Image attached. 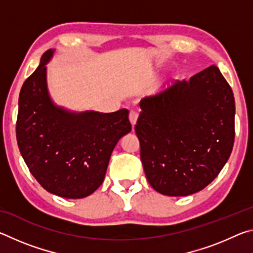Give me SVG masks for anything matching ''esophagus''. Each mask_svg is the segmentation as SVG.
<instances>
[{
    "label": "esophagus",
    "instance_id": "obj_1",
    "mask_svg": "<svg viewBox=\"0 0 253 253\" xmlns=\"http://www.w3.org/2000/svg\"><path fill=\"white\" fill-rule=\"evenodd\" d=\"M137 118H138V113H137V111H135V110H130L129 111V121H130V124H131L132 127L136 125Z\"/></svg>",
    "mask_w": 253,
    "mask_h": 253
}]
</instances>
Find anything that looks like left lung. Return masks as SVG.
<instances>
[{
  "mask_svg": "<svg viewBox=\"0 0 253 253\" xmlns=\"http://www.w3.org/2000/svg\"><path fill=\"white\" fill-rule=\"evenodd\" d=\"M135 125L147 181L158 193L186 196L208 186L231 155L235 104L216 66L140 101Z\"/></svg>",
  "mask_w": 253,
  "mask_h": 253,
  "instance_id": "left-lung-1",
  "label": "left lung"
}]
</instances>
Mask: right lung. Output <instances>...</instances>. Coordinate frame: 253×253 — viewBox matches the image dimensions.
Wrapping results in <instances>:
<instances>
[{
	"instance_id": "right-lung-1",
	"label": "right lung",
	"mask_w": 253,
	"mask_h": 253,
	"mask_svg": "<svg viewBox=\"0 0 253 253\" xmlns=\"http://www.w3.org/2000/svg\"><path fill=\"white\" fill-rule=\"evenodd\" d=\"M45 51L37 70L24 81L19 97L16 139L30 172L50 193L83 199L104 182L111 153L131 130L128 110L71 113L51 100Z\"/></svg>"
}]
</instances>
